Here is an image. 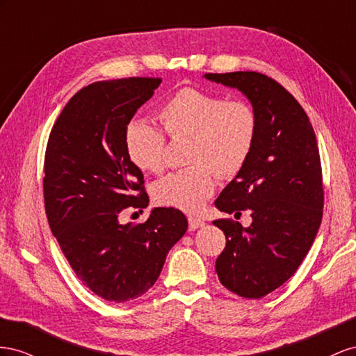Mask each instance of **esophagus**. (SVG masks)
<instances>
[{"label":"esophagus","mask_w":356,"mask_h":356,"mask_svg":"<svg viewBox=\"0 0 356 356\" xmlns=\"http://www.w3.org/2000/svg\"><path fill=\"white\" fill-rule=\"evenodd\" d=\"M188 220H189V229L191 231H195L201 227H204V223H206L204 220L200 219V218H195V216H189Z\"/></svg>","instance_id":"34e87169"}]
</instances>
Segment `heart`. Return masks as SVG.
I'll return each instance as SVG.
<instances>
[{
    "mask_svg": "<svg viewBox=\"0 0 356 356\" xmlns=\"http://www.w3.org/2000/svg\"><path fill=\"white\" fill-rule=\"evenodd\" d=\"M158 119L175 141L188 140L189 168L156 181L158 204L194 213L215 194L216 176L231 179L248 164L258 133L257 111L248 101L227 99L215 92L184 88L161 107ZM167 140L146 122H131L125 131L128 158L143 171L164 168Z\"/></svg>",
    "mask_w": 356,
    "mask_h": 356,
    "instance_id": "b5f03b06",
    "label": "heart"
}]
</instances>
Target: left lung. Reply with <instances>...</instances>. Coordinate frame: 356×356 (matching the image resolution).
Instances as JSON below:
<instances>
[{"mask_svg":"<svg viewBox=\"0 0 356 356\" xmlns=\"http://www.w3.org/2000/svg\"><path fill=\"white\" fill-rule=\"evenodd\" d=\"M206 79L241 90L258 116L248 164L215 201L236 218L249 210L250 227L213 220L227 238L216 259L220 283L257 300L297 271L318 234L323 213L318 141L306 111L274 79L257 71L207 73Z\"/></svg>","mask_w":356,"mask_h":356,"instance_id":"left-lung-1","label":"left lung"}]
</instances>
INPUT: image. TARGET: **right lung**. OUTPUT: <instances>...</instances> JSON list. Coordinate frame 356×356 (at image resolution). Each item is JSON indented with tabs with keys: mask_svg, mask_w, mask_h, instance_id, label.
<instances>
[{
	"mask_svg": "<svg viewBox=\"0 0 356 356\" xmlns=\"http://www.w3.org/2000/svg\"><path fill=\"white\" fill-rule=\"evenodd\" d=\"M159 77L95 82L60 111L44 155V207L52 234L76 276L98 297L127 302L154 286L188 220L175 207L146 222H119L149 204L143 172L128 158L125 131Z\"/></svg>",
	"mask_w": 356,
	"mask_h": 356,
	"instance_id": "right-lung-1",
	"label": "right lung"
}]
</instances>
